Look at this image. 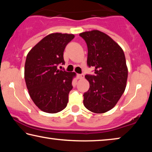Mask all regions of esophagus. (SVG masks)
Segmentation results:
<instances>
[{"instance_id": "obj_1", "label": "esophagus", "mask_w": 152, "mask_h": 152, "mask_svg": "<svg viewBox=\"0 0 152 152\" xmlns=\"http://www.w3.org/2000/svg\"><path fill=\"white\" fill-rule=\"evenodd\" d=\"M84 77V75L83 74H77V78L78 79H81V78H83Z\"/></svg>"}]
</instances>
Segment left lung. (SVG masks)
<instances>
[{"label": "left lung", "mask_w": 152, "mask_h": 152, "mask_svg": "<svg viewBox=\"0 0 152 152\" xmlns=\"http://www.w3.org/2000/svg\"><path fill=\"white\" fill-rule=\"evenodd\" d=\"M88 48L87 65L95 68L94 75L86 74L88 91L83 94L87 109L103 113L113 109L125 91L128 70L124 52L109 36L93 30L79 35Z\"/></svg>", "instance_id": "obj_1"}]
</instances>
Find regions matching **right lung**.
I'll return each instance as SVG.
<instances>
[{
  "label": "right lung",
  "instance_id": "add662e5",
  "mask_svg": "<svg viewBox=\"0 0 152 152\" xmlns=\"http://www.w3.org/2000/svg\"><path fill=\"white\" fill-rule=\"evenodd\" d=\"M74 38L72 34L51 33L35 45L27 56V88L36 106L45 113L60 112L68 104L75 73L58 70V66L65 64L64 51Z\"/></svg>",
  "mask_w": 152,
  "mask_h": 152
}]
</instances>
